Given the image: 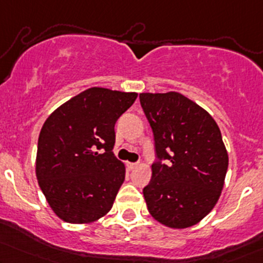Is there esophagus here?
I'll return each mask as SVG.
<instances>
[{
  "instance_id": "1",
  "label": "esophagus",
  "mask_w": 263,
  "mask_h": 263,
  "mask_svg": "<svg viewBox=\"0 0 263 263\" xmlns=\"http://www.w3.org/2000/svg\"><path fill=\"white\" fill-rule=\"evenodd\" d=\"M127 167H128V170H129V171H131V170L136 168V167H137V163H134V162H128V163H127Z\"/></svg>"
}]
</instances>
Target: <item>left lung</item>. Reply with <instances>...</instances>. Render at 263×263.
Returning a JSON list of instances; mask_svg holds the SVG:
<instances>
[{
	"instance_id": "1",
	"label": "left lung",
	"mask_w": 263,
	"mask_h": 263,
	"mask_svg": "<svg viewBox=\"0 0 263 263\" xmlns=\"http://www.w3.org/2000/svg\"><path fill=\"white\" fill-rule=\"evenodd\" d=\"M140 102L156 154L143 189L147 209L164 226H193L211 212L223 189L229 156L220 128L209 112L177 92L141 93Z\"/></svg>"
}]
</instances>
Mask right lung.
Masks as SVG:
<instances>
[{
  "mask_svg": "<svg viewBox=\"0 0 263 263\" xmlns=\"http://www.w3.org/2000/svg\"><path fill=\"white\" fill-rule=\"evenodd\" d=\"M137 93L92 87L60 106L43 123L36 175L46 200L70 223L99 220L112 209L125 166L115 157V125Z\"/></svg>",
  "mask_w": 263,
  "mask_h": 263,
  "instance_id": "1",
  "label": "right lung"
}]
</instances>
